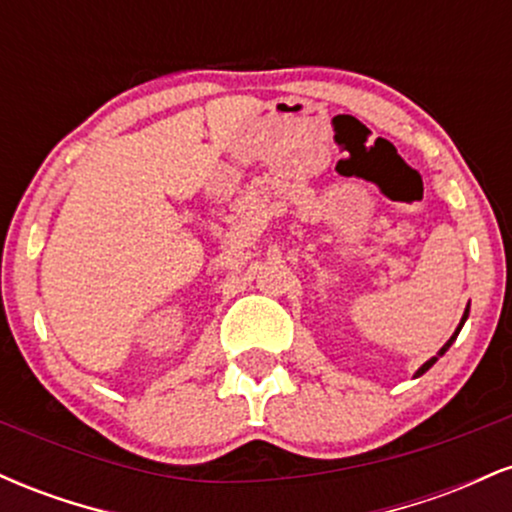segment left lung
I'll list each match as a JSON object with an SVG mask.
<instances>
[{"label":"left lung","mask_w":512,"mask_h":512,"mask_svg":"<svg viewBox=\"0 0 512 512\" xmlns=\"http://www.w3.org/2000/svg\"><path fill=\"white\" fill-rule=\"evenodd\" d=\"M467 315H469V305H467V308H464V315H462L460 325H457V330H455V334H452V337L448 339V342H445V344H443V349H440L436 356H433V358H428V361L424 363V366H421L419 370H416V378H419V375H424V373H426V370H428V368H431V366H433V363H436V361H438V356H443V354H445V351H448V349H450V344H452V342H455V339H457V334H460V330H462V325H464V320H467Z\"/></svg>","instance_id":"1"}]
</instances>
